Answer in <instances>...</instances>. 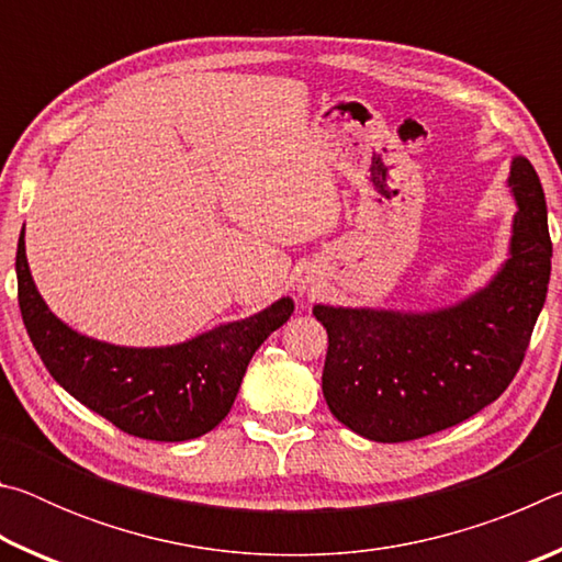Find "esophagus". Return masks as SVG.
I'll use <instances>...</instances> for the list:
<instances>
[{"label": "esophagus", "mask_w": 562, "mask_h": 562, "mask_svg": "<svg viewBox=\"0 0 562 562\" xmlns=\"http://www.w3.org/2000/svg\"><path fill=\"white\" fill-rule=\"evenodd\" d=\"M300 292H302V294H315V288H310V284H302Z\"/></svg>", "instance_id": "obj_1"}]
</instances>
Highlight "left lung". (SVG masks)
<instances>
[{"mask_svg": "<svg viewBox=\"0 0 562 562\" xmlns=\"http://www.w3.org/2000/svg\"><path fill=\"white\" fill-rule=\"evenodd\" d=\"M516 201L508 260L469 297L439 310L315 304L329 347V412L379 443L414 441L479 414L516 376L546 304L553 245L546 195L528 158L513 156Z\"/></svg>", "mask_w": 562, "mask_h": 562, "instance_id": "left-lung-1", "label": "left lung"}]
</instances>
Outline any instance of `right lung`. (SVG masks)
I'll return each instance as SVG.
<instances>
[{"label": "right lung", "instance_id": "right-lung-1", "mask_svg": "<svg viewBox=\"0 0 562 562\" xmlns=\"http://www.w3.org/2000/svg\"><path fill=\"white\" fill-rule=\"evenodd\" d=\"M19 310L49 374L76 402L148 441H190L231 412L255 351L294 312L280 297L258 315L168 347H121L71 329L36 290L24 231L16 245Z\"/></svg>", "mask_w": 562, "mask_h": 562}]
</instances>
